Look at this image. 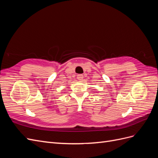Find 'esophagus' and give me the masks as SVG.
Instances as JSON below:
<instances>
[{"instance_id":"obj_1","label":"esophagus","mask_w":158,"mask_h":158,"mask_svg":"<svg viewBox=\"0 0 158 158\" xmlns=\"http://www.w3.org/2000/svg\"><path fill=\"white\" fill-rule=\"evenodd\" d=\"M83 78H84V76H83L82 74H78V75L77 76V78H78V80H82L83 79Z\"/></svg>"}]
</instances>
